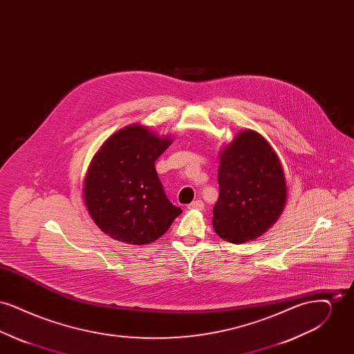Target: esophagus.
I'll list each match as a JSON object with an SVG mask.
<instances>
[{
  "label": "esophagus",
  "mask_w": 354,
  "mask_h": 354,
  "mask_svg": "<svg viewBox=\"0 0 354 354\" xmlns=\"http://www.w3.org/2000/svg\"><path fill=\"white\" fill-rule=\"evenodd\" d=\"M188 208H189V209H199V211H203V209H204V203H203L202 201H195V202H192L188 205Z\"/></svg>",
  "instance_id": "esophagus-1"
}]
</instances>
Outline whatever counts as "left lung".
<instances>
[{
  "mask_svg": "<svg viewBox=\"0 0 354 354\" xmlns=\"http://www.w3.org/2000/svg\"><path fill=\"white\" fill-rule=\"evenodd\" d=\"M219 199L214 205V230L225 241L241 244L263 235L286 204L283 166L270 143L245 130L220 158Z\"/></svg>",
  "mask_w": 354,
  "mask_h": 354,
  "instance_id": "left-lung-1",
  "label": "left lung"
}]
</instances>
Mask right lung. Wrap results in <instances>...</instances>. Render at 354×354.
<instances>
[{"label":"right lung","instance_id":"obj_1","mask_svg":"<svg viewBox=\"0 0 354 354\" xmlns=\"http://www.w3.org/2000/svg\"><path fill=\"white\" fill-rule=\"evenodd\" d=\"M171 145L133 124L111 135L95 153L84 185L91 219L122 243L143 245L169 228L182 209L169 202L155 162Z\"/></svg>","mask_w":354,"mask_h":354}]
</instances>
